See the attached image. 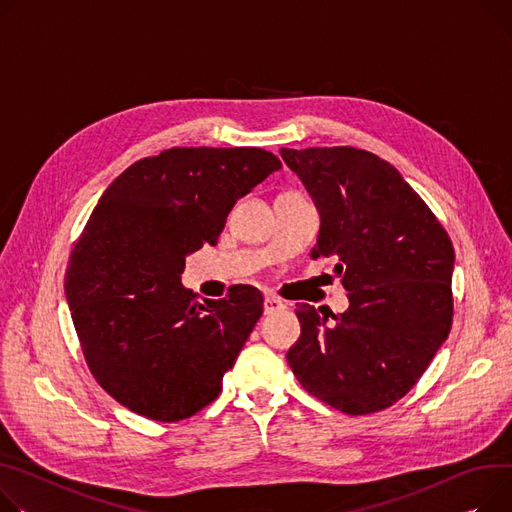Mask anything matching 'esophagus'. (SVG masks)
Returning <instances> with one entry per match:
<instances>
[{"label":"esophagus","instance_id":"esophagus-1","mask_svg":"<svg viewBox=\"0 0 512 512\" xmlns=\"http://www.w3.org/2000/svg\"><path fill=\"white\" fill-rule=\"evenodd\" d=\"M284 306H286V304H284L280 298H276V296H265V300H263V311H265V315H274V313L282 311Z\"/></svg>","mask_w":512,"mask_h":512}]
</instances>
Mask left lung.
<instances>
[{"label": "left lung", "instance_id": "8db88e82", "mask_svg": "<svg viewBox=\"0 0 512 512\" xmlns=\"http://www.w3.org/2000/svg\"><path fill=\"white\" fill-rule=\"evenodd\" d=\"M280 154L321 216L311 257H335L350 292L339 315L298 304L288 364L304 391L339 412L385 410L418 383L451 331V238L377 154L352 146Z\"/></svg>", "mask_w": 512, "mask_h": 512}]
</instances>
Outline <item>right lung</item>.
Masks as SVG:
<instances>
[{"label":"right lung","instance_id":"obj_1","mask_svg":"<svg viewBox=\"0 0 512 512\" xmlns=\"http://www.w3.org/2000/svg\"><path fill=\"white\" fill-rule=\"evenodd\" d=\"M261 148H170L142 158L107 187L65 271V298L96 383L156 422L195 416L263 313L257 288L197 302L183 288L185 257L216 245L226 216L274 170Z\"/></svg>","mask_w":512,"mask_h":512}]
</instances>
